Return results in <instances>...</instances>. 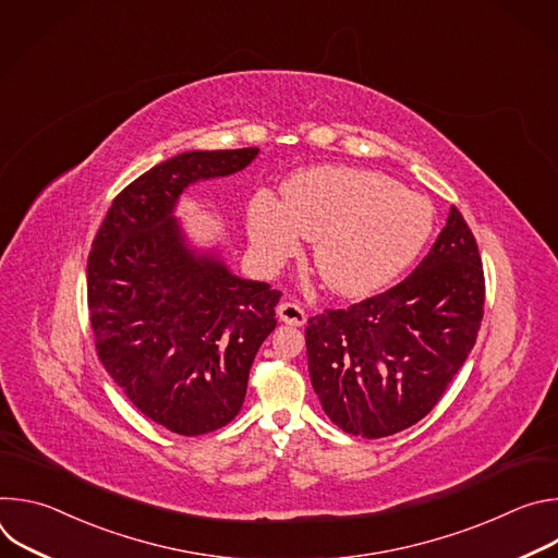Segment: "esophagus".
<instances>
[{"instance_id": "1", "label": "esophagus", "mask_w": 558, "mask_h": 558, "mask_svg": "<svg viewBox=\"0 0 558 558\" xmlns=\"http://www.w3.org/2000/svg\"><path fill=\"white\" fill-rule=\"evenodd\" d=\"M278 320L291 327H302L306 323V311L295 302L278 304Z\"/></svg>"}]
</instances>
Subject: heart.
Masks as SVG:
<instances>
[{"label":"heart","mask_w":558,"mask_h":558,"mask_svg":"<svg viewBox=\"0 0 558 558\" xmlns=\"http://www.w3.org/2000/svg\"><path fill=\"white\" fill-rule=\"evenodd\" d=\"M252 245L278 265L313 241V267L323 282L362 298L402 276L433 231L430 203L386 174L355 168H313L282 185V201L258 192L247 209Z\"/></svg>","instance_id":"1"}]
</instances>
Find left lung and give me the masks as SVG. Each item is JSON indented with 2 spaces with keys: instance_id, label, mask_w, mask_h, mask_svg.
<instances>
[{
  "instance_id": "1",
  "label": "left lung",
  "mask_w": 558,
  "mask_h": 558,
  "mask_svg": "<svg viewBox=\"0 0 558 558\" xmlns=\"http://www.w3.org/2000/svg\"><path fill=\"white\" fill-rule=\"evenodd\" d=\"M486 280L457 207L400 284L308 317L313 390L349 435L379 439L426 417L463 366L484 317Z\"/></svg>"
}]
</instances>
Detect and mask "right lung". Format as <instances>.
<instances>
[{
	"label": "right lung",
	"mask_w": 558,
	"mask_h": 558,
	"mask_svg": "<svg viewBox=\"0 0 558 558\" xmlns=\"http://www.w3.org/2000/svg\"><path fill=\"white\" fill-rule=\"evenodd\" d=\"M256 156L194 149L154 166L112 201L88 256L97 355L128 400L177 435L218 430L241 413L254 357L276 329L280 291L192 250L174 218L192 183Z\"/></svg>",
	"instance_id": "add662e5"
}]
</instances>
